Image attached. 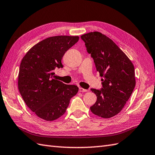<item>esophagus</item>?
<instances>
[{
    "mask_svg": "<svg viewBox=\"0 0 155 155\" xmlns=\"http://www.w3.org/2000/svg\"><path fill=\"white\" fill-rule=\"evenodd\" d=\"M87 91H88L87 89H84V88H82V87L79 88V91H80V92H86Z\"/></svg>",
    "mask_w": 155,
    "mask_h": 155,
    "instance_id": "1",
    "label": "esophagus"
}]
</instances>
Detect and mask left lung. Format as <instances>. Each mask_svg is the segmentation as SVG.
Instances as JSON below:
<instances>
[{
    "label": "left lung",
    "instance_id": "left-lung-1",
    "mask_svg": "<svg viewBox=\"0 0 155 155\" xmlns=\"http://www.w3.org/2000/svg\"><path fill=\"white\" fill-rule=\"evenodd\" d=\"M81 38L103 78L101 90L91 89L97 95V101L90 107L91 111L102 118H111L124 107L135 88L134 66L118 46L101 32H89Z\"/></svg>",
    "mask_w": 155,
    "mask_h": 155
}]
</instances>
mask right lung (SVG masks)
Wrapping results in <instances>:
<instances>
[{"label":"right lung","instance_id":"right-lung-1","mask_svg":"<svg viewBox=\"0 0 155 155\" xmlns=\"http://www.w3.org/2000/svg\"><path fill=\"white\" fill-rule=\"evenodd\" d=\"M79 40V36L47 38L27 51L20 63L18 86L24 101L32 111L47 121H54L66 113L78 87L58 80L54 70L63 68L66 51Z\"/></svg>","mask_w":155,"mask_h":155}]
</instances>
